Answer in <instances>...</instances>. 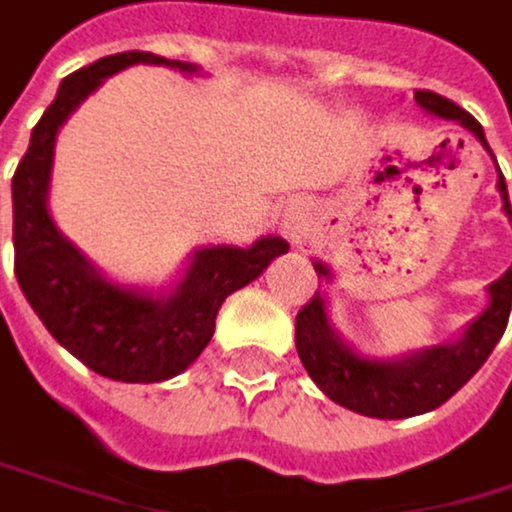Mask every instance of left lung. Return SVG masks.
Listing matches in <instances>:
<instances>
[{
	"label": "left lung",
	"instance_id": "obj_1",
	"mask_svg": "<svg viewBox=\"0 0 512 512\" xmlns=\"http://www.w3.org/2000/svg\"><path fill=\"white\" fill-rule=\"evenodd\" d=\"M415 101L442 119H455L464 128H470L479 137V144L488 150L482 125L464 107L427 88L415 91ZM498 190L504 196L507 218L512 221L504 174L498 178ZM316 273L328 276L322 264H316ZM488 294H491L488 310L467 328V334L458 344L433 347L418 356H408L402 362H378V359H362L359 353H353L350 347H344L334 338V331L325 319V301L316 291L298 310V319H294V347H298V356L307 368V375L338 405L359 411V415H368V418H387V421L415 418V415H424V411L439 408L442 402L455 396L501 341V334L510 322L512 267L498 282L488 285Z\"/></svg>",
	"mask_w": 512,
	"mask_h": 512
}]
</instances>
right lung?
Listing matches in <instances>:
<instances>
[{
	"instance_id": "1",
	"label": "right lung",
	"mask_w": 512,
	"mask_h": 512,
	"mask_svg": "<svg viewBox=\"0 0 512 512\" xmlns=\"http://www.w3.org/2000/svg\"><path fill=\"white\" fill-rule=\"evenodd\" d=\"M131 64L196 70L193 64L165 61L150 51H122L101 57L61 82L11 178L14 276L51 338L79 362L110 381L156 384L181 375L208 347L214 316L227 294L258 279L288 245L279 236H267L251 248H202L171 298L156 301L94 273L82 254L54 230L45 193L57 128L107 76Z\"/></svg>"
}]
</instances>
